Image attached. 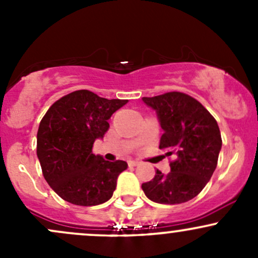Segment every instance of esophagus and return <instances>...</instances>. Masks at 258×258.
<instances>
[{
  "instance_id": "esophagus-1",
  "label": "esophagus",
  "mask_w": 258,
  "mask_h": 258,
  "mask_svg": "<svg viewBox=\"0 0 258 258\" xmlns=\"http://www.w3.org/2000/svg\"><path fill=\"white\" fill-rule=\"evenodd\" d=\"M137 165H139V162H137V161H128L130 167H136Z\"/></svg>"
}]
</instances>
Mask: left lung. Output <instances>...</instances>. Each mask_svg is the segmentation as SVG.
<instances>
[{"label": "left lung", "mask_w": 258, "mask_h": 258, "mask_svg": "<svg viewBox=\"0 0 258 258\" xmlns=\"http://www.w3.org/2000/svg\"><path fill=\"white\" fill-rule=\"evenodd\" d=\"M157 112L163 130L160 148L173 156L171 171H156L151 181L142 183L145 195L153 202L177 205L189 201L212 177L222 146L217 121L196 98L183 92H167L144 97Z\"/></svg>", "instance_id": "1"}]
</instances>
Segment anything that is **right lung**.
Returning a JSON list of instances; mask_svg holds the SVG:
<instances>
[{"label": "right lung", "instance_id": "obj_1", "mask_svg": "<svg viewBox=\"0 0 258 258\" xmlns=\"http://www.w3.org/2000/svg\"><path fill=\"white\" fill-rule=\"evenodd\" d=\"M126 103L79 90L57 100L41 119L37 157L43 177L64 201L96 206L112 197L127 163L103 160L92 147L107 132L108 118Z\"/></svg>", "mask_w": 258, "mask_h": 258}]
</instances>
